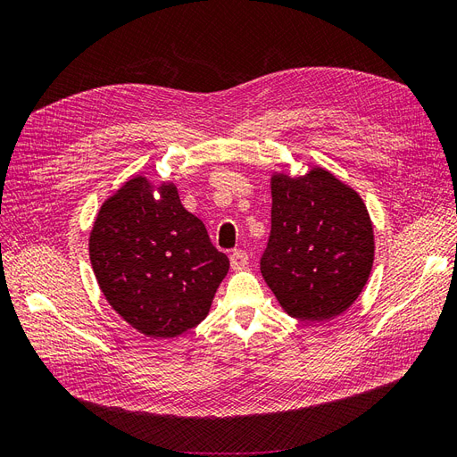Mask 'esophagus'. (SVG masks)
Segmentation results:
<instances>
[{"instance_id": "obj_1", "label": "esophagus", "mask_w": 457, "mask_h": 457, "mask_svg": "<svg viewBox=\"0 0 457 457\" xmlns=\"http://www.w3.org/2000/svg\"><path fill=\"white\" fill-rule=\"evenodd\" d=\"M247 253L245 252H242V250H237V252H232L230 253V267L234 269V270H242L245 265H247Z\"/></svg>"}]
</instances>
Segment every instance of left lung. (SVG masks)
<instances>
[{
  "label": "left lung",
  "instance_id": "1",
  "mask_svg": "<svg viewBox=\"0 0 457 457\" xmlns=\"http://www.w3.org/2000/svg\"><path fill=\"white\" fill-rule=\"evenodd\" d=\"M270 237L261 272L280 307L322 322L347 311L370 278L376 242L358 192L324 168L270 175Z\"/></svg>",
  "mask_w": 457,
  "mask_h": 457
}]
</instances>
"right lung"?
<instances>
[{
  "label": "right lung",
  "instance_id": "obj_1",
  "mask_svg": "<svg viewBox=\"0 0 457 457\" xmlns=\"http://www.w3.org/2000/svg\"><path fill=\"white\" fill-rule=\"evenodd\" d=\"M159 198H155V195ZM89 259L106 301L141 334L170 339L210 312L228 257L173 183L135 175L108 196L89 234Z\"/></svg>",
  "mask_w": 457,
  "mask_h": 457
}]
</instances>
